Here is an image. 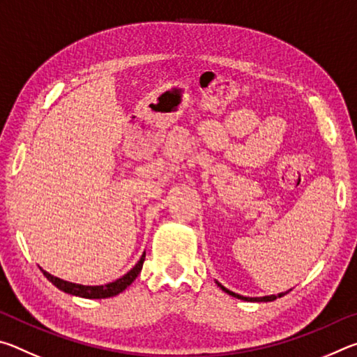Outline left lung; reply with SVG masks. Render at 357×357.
<instances>
[{
    "mask_svg": "<svg viewBox=\"0 0 357 357\" xmlns=\"http://www.w3.org/2000/svg\"><path fill=\"white\" fill-rule=\"evenodd\" d=\"M217 283V287H219L222 291H225L227 294H229V296H233V298H236V299H241V301H247V302H271V301H275L277 298H282V296H285V293H279V294H271V296H263V298H247V296H241V294H238V293H233V291H229L228 288H225L222 285V283H219V282H215ZM289 291V289H288ZM287 291V293H288Z\"/></svg>",
    "mask_w": 357,
    "mask_h": 357,
    "instance_id": "left-lung-1",
    "label": "left lung"
}]
</instances>
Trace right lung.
I'll list each match as a JSON object with an SVG mask.
<instances>
[{"label": "right lung", "instance_id": "right-lung-1", "mask_svg": "<svg viewBox=\"0 0 357 357\" xmlns=\"http://www.w3.org/2000/svg\"><path fill=\"white\" fill-rule=\"evenodd\" d=\"M146 253H143L142 258L138 259V263L132 268L128 274H124L123 277H119L118 280L107 283V285H80V283H72V282H66L63 279H58V277L48 274L47 271L42 269V273L50 280L53 285L56 288L61 289V291L72 294V296H80V298H86V299H105V298H112V296H116L119 293H123L126 288H128L132 282L137 279V275L140 274V271L143 268V261Z\"/></svg>", "mask_w": 357, "mask_h": 357}]
</instances>
